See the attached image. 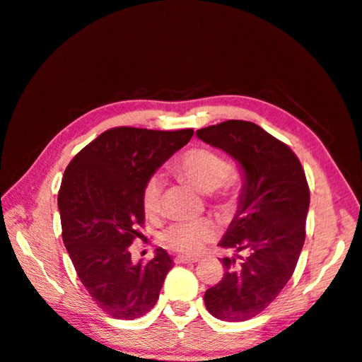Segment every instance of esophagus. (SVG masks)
I'll list each match as a JSON object with an SVG mask.
<instances>
[{"mask_svg": "<svg viewBox=\"0 0 362 362\" xmlns=\"http://www.w3.org/2000/svg\"><path fill=\"white\" fill-rule=\"evenodd\" d=\"M199 258L195 257H187V255H178L175 257V263H180V264H186V263H195Z\"/></svg>", "mask_w": 362, "mask_h": 362, "instance_id": "obj_1", "label": "esophagus"}]
</instances>
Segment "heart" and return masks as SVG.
Listing matches in <instances>:
<instances>
[{
    "label": "heart",
    "mask_w": 362,
    "mask_h": 362,
    "mask_svg": "<svg viewBox=\"0 0 362 362\" xmlns=\"http://www.w3.org/2000/svg\"><path fill=\"white\" fill-rule=\"evenodd\" d=\"M175 173L192 184L202 192H214L228 197L235 192L236 181L230 175V162L221 153L209 148H192L182 153L173 163ZM163 181L159 175L149 178L141 192V204L148 216H154L160 208ZM216 230L208 221L175 222L162 231L163 244L181 254L195 255L203 245L213 241Z\"/></svg>",
    "instance_id": "b5f03b06"
}]
</instances>
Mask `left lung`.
<instances>
[{
	"mask_svg": "<svg viewBox=\"0 0 362 362\" xmlns=\"http://www.w3.org/2000/svg\"><path fill=\"white\" fill-rule=\"evenodd\" d=\"M197 137L244 172L238 213L219 245L245 257L221 258L223 277L204 293V305L223 322H245L268 308L295 272L305 240L308 180L290 146L255 122L228 119L199 129Z\"/></svg>",
	"mask_w": 362,
	"mask_h": 362,
	"instance_id": "obj_1",
	"label": "left lung"
}]
</instances>
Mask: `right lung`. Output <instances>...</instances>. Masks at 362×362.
Returning a JSON list of instances; mask_svg holds the SVG:
<instances>
[{
	"label": "right lung",
	"instance_id": "right-lung-1",
	"mask_svg": "<svg viewBox=\"0 0 362 362\" xmlns=\"http://www.w3.org/2000/svg\"><path fill=\"white\" fill-rule=\"evenodd\" d=\"M192 135V129L113 127L66 168L58 192L63 241L93 301L113 318L146 315L173 268L160 247L148 263L134 264L129 245L145 223L143 186Z\"/></svg>",
	"mask_w": 362,
	"mask_h": 362
}]
</instances>
